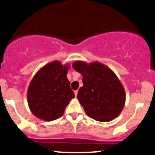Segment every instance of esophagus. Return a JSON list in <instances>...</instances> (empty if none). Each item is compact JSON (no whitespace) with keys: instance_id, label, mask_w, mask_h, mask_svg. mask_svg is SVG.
Wrapping results in <instances>:
<instances>
[{"instance_id":"esophagus-1","label":"esophagus","mask_w":155,"mask_h":155,"mask_svg":"<svg viewBox=\"0 0 155 155\" xmlns=\"http://www.w3.org/2000/svg\"><path fill=\"white\" fill-rule=\"evenodd\" d=\"M74 94H75V96L76 97L78 95V90H75V91H74Z\"/></svg>"}]
</instances>
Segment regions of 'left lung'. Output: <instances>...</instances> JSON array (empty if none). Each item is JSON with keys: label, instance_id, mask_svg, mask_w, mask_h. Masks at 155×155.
I'll use <instances>...</instances> for the list:
<instances>
[{"label": "left lung", "instance_id": "1", "mask_svg": "<svg viewBox=\"0 0 155 155\" xmlns=\"http://www.w3.org/2000/svg\"><path fill=\"white\" fill-rule=\"evenodd\" d=\"M73 68L83 76L77 98L85 112L99 122H109L120 115L125 92L116 74L104 64L75 61Z\"/></svg>", "mask_w": 155, "mask_h": 155}]
</instances>
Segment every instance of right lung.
<instances>
[{"mask_svg":"<svg viewBox=\"0 0 155 155\" xmlns=\"http://www.w3.org/2000/svg\"><path fill=\"white\" fill-rule=\"evenodd\" d=\"M68 64L55 60L42 67L28 87V106L37 118L55 120L63 115L65 108L75 97L67 78Z\"/></svg>","mask_w":155,"mask_h":155,"instance_id":"add662e5","label":"right lung"}]
</instances>
